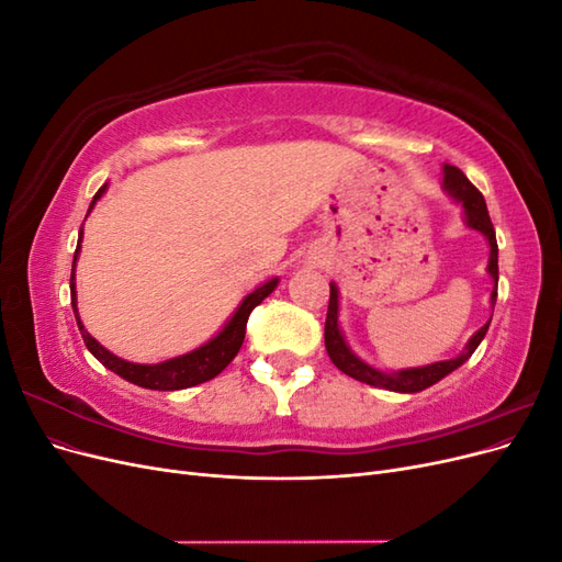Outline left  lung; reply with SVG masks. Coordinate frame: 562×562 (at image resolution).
I'll list each match as a JSON object with an SVG mask.
<instances>
[{"mask_svg":"<svg viewBox=\"0 0 562 562\" xmlns=\"http://www.w3.org/2000/svg\"><path fill=\"white\" fill-rule=\"evenodd\" d=\"M443 190L464 209V223L467 227L481 232L487 244H490V260H487V274L495 281V288H492L490 295V307L495 310L497 302V281H499V265H497V236H495V227H492V220L487 215V206L483 194L475 190V187L469 182V178L459 171L457 166L443 164ZM492 321V316H490ZM490 321L481 330H475L471 335V339L467 342L464 351L454 356L450 361H436L429 366H419V368H403V370H394V372H384L375 366H370L366 361H361L356 356L347 339L342 328H339V291L337 285L330 283V302H328V316H326V349L330 361L345 372V375L366 382L370 386H380L386 391H398V394H417L422 389H429L431 384L440 382L446 375H450L452 370H457L462 363H467L471 359V353L479 349V345L483 342V337L490 328Z\"/></svg>","mask_w":562,"mask_h":562,"instance_id":"1","label":"left lung"}]
</instances>
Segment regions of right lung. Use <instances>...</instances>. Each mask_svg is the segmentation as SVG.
<instances>
[{"instance_id":"obj_1","label":"right lung","mask_w":562,"mask_h":562,"mask_svg":"<svg viewBox=\"0 0 562 562\" xmlns=\"http://www.w3.org/2000/svg\"><path fill=\"white\" fill-rule=\"evenodd\" d=\"M108 192V182L100 187L95 192L89 213L93 211L95 201ZM81 229H79V241H77V250H75V260H72V277H70V293H72V310H75V318H77V326L79 333L83 337V345L87 349L95 356V359L103 363L108 370L116 372L119 378H124L131 384H138L145 389H155V391H178V389H187V386H196L201 382H209L215 375L223 372L236 353H239L241 345H244V337H246V323L250 312L258 307V304L271 295V291L279 285V279H269L265 283H260L255 288L252 293H248L244 297V302L236 307V312L232 314V318L225 323V328L220 330L215 337H211L206 345H201L192 351H187L182 356H176V359H168L161 363H131L119 359L112 351H108L103 345L98 342L95 337L89 335V330L83 328V323L79 318L77 312V283H75V267H77V258H79V250H81Z\"/></svg>"}]
</instances>
